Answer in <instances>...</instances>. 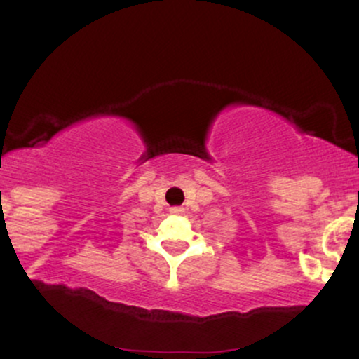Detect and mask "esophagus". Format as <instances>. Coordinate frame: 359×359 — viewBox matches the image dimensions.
<instances>
[{"label": "esophagus", "instance_id": "34e87169", "mask_svg": "<svg viewBox=\"0 0 359 359\" xmlns=\"http://www.w3.org/2000/svg\"><path fill=\"white\" fill-rule=\"evenodd\" d=\"M172 214H175V216H180V214H184V208H179V205H175V208L170 209Z\"/></svg>", "mask_w": 359, "mask_h": 359}]
</instances>
